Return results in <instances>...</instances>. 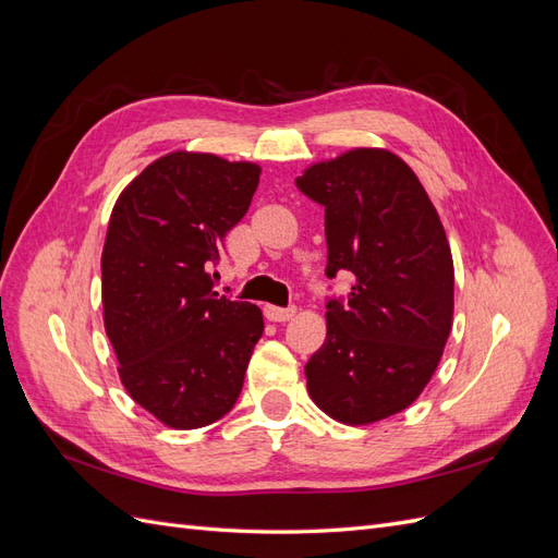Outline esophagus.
Returning a JSON list of instances; mask_svg holds the SVG:
<instances>
[{"label": "esophagus", "instance_id": "esophagus-1", "mask_svg": "<svg viewBox=\"0 0 558 558\" xmlns=\"http://www.w3.org/2000/svg\"><path fill=\"white\" fill-rule=\"evenodd\" d=\"M295 312H298V307L295 305H291V307H265V316L269 318V320H291L293 316H295Z\"/></svg>", "mask_w": 558, "mask_h": 558}]
</instances>
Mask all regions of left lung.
I'll return each instance as SVG.
<instances>
[{"label": "left lung", "instance_id": "obj_1", "mask_svg": "<svg viewBox=\"0 0 558 558\" xmlns=\"http://www.w3.org/2000/svg\"><path fill=\"white\" fill-rule=\"evenodd\" d=\"M326 207L328 335L305 365L307 391L342 424L402 412L430 381L451 332L453 263L445 228L416 174L391 150L356 148L295 179Z\"/></svg>", "mask_w": 558, "mask_h": 558}]
</instances>
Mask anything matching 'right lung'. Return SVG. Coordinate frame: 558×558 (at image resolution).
<instances>
[{"label": "right lung", "mask_w": 558, "mask_h": 558, "mask_svg": "<svg viewBox=\"0 0 558 558\" xmlns=\"http://www.w3.org/2000/svg\"><path fill=\"white\" fill-rule=\"evenodd\" d=\"M258 177V165L177 150L148 165L111 211L105 328L132 400L172 428L209 426L234 408L263 337V312L218 295L211 277Z\"/></svg>", "instance_id": "right-lung-1"}]
</instances>
